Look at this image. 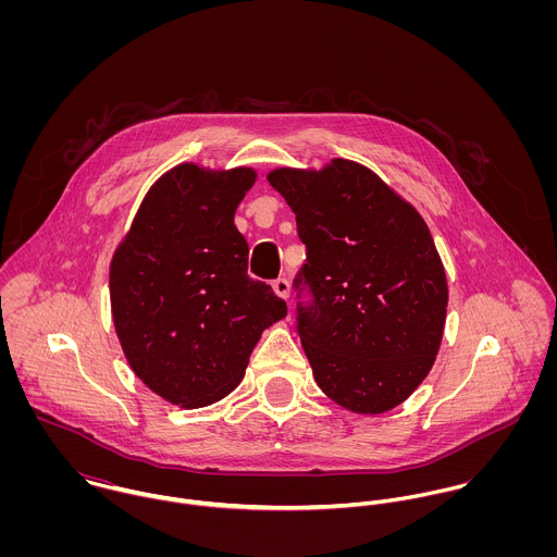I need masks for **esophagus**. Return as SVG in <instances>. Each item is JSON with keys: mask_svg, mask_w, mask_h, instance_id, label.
<instances>
[{"mask_svg": "<svg viewBox=\"0 0 557 557\" xmlns=\"http://www.w3.org/2000/svg\"><path fill=\"white\" fill-rule=\"evenodd\" d=\"M272 289H274V294H276L278 298H283V300L289 298V281H287V278H276V281L272 283Z\"/></svg>", "mask_w": 557, "mask_h": 557, "instance_id": "esophagus-1", "label": "esophagus"}]
</instances>
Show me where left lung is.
Segmentation results:
<instances>
[{"label": "left lung", "instance_id": "1", "mask_svg": "<svg viewBox=\"0 0 557 557\" xmlns=\"http://www.w3.org/2000/svg\"><path fill=\"white\" fill-rule=\"evenodd\" d=\"M268 182L307 244L311 309L300 338L321 393L354 413L395 409L442 345L448 281L420 212L375 171L347 159L276 166Z\"/></svg>", "mask_w": 557, "mask_h": 557}]
</instances>
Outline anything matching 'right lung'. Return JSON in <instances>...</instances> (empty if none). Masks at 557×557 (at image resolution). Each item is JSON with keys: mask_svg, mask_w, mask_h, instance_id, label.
Masks as SVG:
<instances>
[{"mask_svg": "<svg viewBox=\"0 0 557 557\" xmlns=\"http://www.w3.org/2000/svg\"><path fill=\"white\" fill-rule=\"evenodd\" d=\"M252 166L182 162L146 193L113 250L109 298L133 373L171 405L197 409L234 393L263 330L287 315L270 285L246 274L234 225Z\"/></svg>", "mask_w": 557, "mask_h": 557, "instance_id": "add662e5", "label": "right lung"}]
</instances>
